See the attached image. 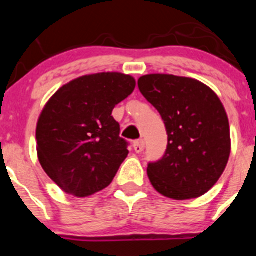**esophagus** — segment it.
Segmentation results:
<instances>
[{"label": "esophagus", "mask_w": 256, "mask_h": 256, "mask_svg": "<svg viewBox=\"0 0 256 256\" xmlns=\"http://www.w3.org/2000/svg\"><path fill=\"white\" fill-rule=\"evenodd\" d=\"M144 148V140H138L134 142V150H135L136 154H141Z\"/></svg>", "instance_id": "1"}]
</instances>
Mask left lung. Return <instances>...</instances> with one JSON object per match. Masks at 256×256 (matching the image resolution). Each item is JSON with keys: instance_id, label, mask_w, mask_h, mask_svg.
Wrapping results in <instances>:
<instances>
[{"instance_id": "left-lung-1", "label": "left lung", "mask_w": 256, "mask_h": 256, "mask_svg": "<svg viewBox=\"0 0 256 256\" xmlns=\"http://www.w3.org/2000/svg\"><path fill=\"white\" fill-rule=\"evenodd\" d=\"M138 85L160 112L168 136L162 158L147 166L150 182L172 200L200 197L218 182L230 154L223 104L210 88L184 76L150 74Z\"/></svg>"}]
</instances>
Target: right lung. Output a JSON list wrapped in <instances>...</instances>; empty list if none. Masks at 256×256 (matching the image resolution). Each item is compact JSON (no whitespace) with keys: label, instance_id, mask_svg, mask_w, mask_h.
<instances>
[{"label":"right lung","instance_id":"obj_1","mask_svg":"<svg viewBox=\"0 0 256 256\" xmlns=\"http://www.w3.org/2000/svg\"><path fill=\"white\" fill-rule=\"evenodd\" d=\"M135 85L125 74H92L62 86L47 102L36 131L38 158L66 193L88 197L112 182L128 142L112 112Z\"/></svg>","mask_w":256,"mask_h":256}]
</instances>
